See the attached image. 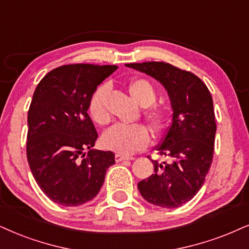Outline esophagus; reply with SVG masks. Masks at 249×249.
Wrapping results in <instances>:
<instances>
[{
    "instance_id": "obj_1",
    "label": "esophagus",
    "mask_w": 249,
    "mask_h": 249,
    "mask_svg": "<svg viewBox=\"0 0 249 249\" xmlns=\"http://www.w3.org/2000/svg\"><path fill=\"white\" fill-rule=\"evenodd\" d=\"M115 160L116 161H124V160H134L133 157H127V156L122 155H115Z\"/></svg>"
}]
</instances>
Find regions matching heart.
Listing matches in <instances>:
<instances>
[{"label":"heart","instance_id":"b5f03b06","mask_svg":"<svg viewBox=\"0 0 249 249\" xmlns=\"http://www.w3.org/2000/svg\"><path fill=\"white\" fill-rule=\"evenodd\" d=\"M128 91L133 99L141 106L148 107L144 115L153 129H159L164 122V114L157 107H149L156 101V90L149 81L143 78L134 79L128 85ZM108 92V85L103 84L94 90L89 101V114L92 121L98 124H106L108 120L105 99ZM150 142L149 131L142 124H115L107 129L101 136V144L106 150L118 155H131L148 146Z\"/></svg>","mask_w":249,"mask_h":249}]
</instances>
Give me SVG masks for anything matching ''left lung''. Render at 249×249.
<instances>
[{"label": "left lung", "instance_id": "obj_1", "mask_svg": "<svg viewBox=\"0 0 249 249\" xmlns=\"http://www.w3.org/2000/svg\"><path fill=\"white\" fill-rule=\"evenodd\" d=\"M125 67L151 76L167 91L173 114L157 151L170 159L162 162L151 159L155 173L137 187L149 203L178 208L197 194L213 162L216 135L213 97L197 76L170 63Z\"/></svg>", "mask_w": 249, "mask_h": 249}]
</instances>
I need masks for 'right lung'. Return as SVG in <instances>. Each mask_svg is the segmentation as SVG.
Listing matches in <instances>:
<instances>
[{"label": "right lung", "mask_w": 249, "mask_h": 249, "mask_svg": "<svg viewBox=\"0 0 249 249\" xmlns=\"http://www.w3.org/2000/svg\"><path fill=\"white\" fill-rule=\"evenodd\" d=\"M116 69L84 63L59 67L33 93L27 114V160L40 189L55 203L77 207L91 201L107 168L115 164L112 151L93 149L98 134L88 107L98 85Z\"/></svg>", "instance_id": "1"}]
</instances>
